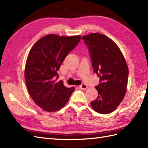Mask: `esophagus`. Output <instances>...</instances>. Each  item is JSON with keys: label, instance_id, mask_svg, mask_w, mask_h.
Masks as SVG:
<instances>
[{"label": "esophagus", "instance_id": "34e87169", "mask_svg": "<svg viewBox=\"0 0 148 148\" xmlns=\"http://www.w3.org/2000/svg\"><path fill=\"white\" fill-rule=\"evenodd\" d=\"M87 88H88V86L86 85V84H84V83L81 84V85L79 86V88L81 89V90H86Z\"/></svg>", "mask_w": 148, "mask_h": 148}]
</instances>
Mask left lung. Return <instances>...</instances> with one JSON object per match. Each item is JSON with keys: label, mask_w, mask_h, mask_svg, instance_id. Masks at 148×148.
Here are the masks:
<instances>
[{"label": "left lung", "mask_w": 148, "mask_h": 148, "mask_svg": "<svg viewBox=\"0 0 148 148\" xmlns=\"http://www.w3.org/2000/svg\"><path fill=\"white\" fill-rule=\"evenodd\" d=\"M88 47L93 70L100 77L97 98L91 102L94 111L109 114L119 105L126 93L128 68L120 49L108 37L92 33L82 37Z\"/></svg>", "instance_id": "8db88e82"}]
</instances>
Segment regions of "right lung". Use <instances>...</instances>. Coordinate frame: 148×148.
<instances>
[{"mask_svg":"<svg viewBox=\"0 0 148 148\" xmlns=\"http://www.w3.org/2000/svg\"><path fill=\"white\" fill-rule=\"evenodd\" d=\"M49 34L42 37L30 49L27 59L25 77L27 90L36 104L48 112L62 109L70 98L74 87L67 88L57 81L62 63L81 39Z\"/></svg>","mask_w":148,"mask_h":148,"instance_id":"add662e5","label":"right lung"}]
</instances>
